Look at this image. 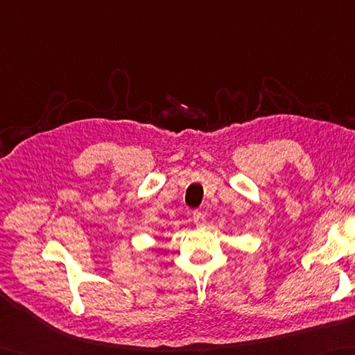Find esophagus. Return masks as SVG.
I'll list each match as a JSON object with an SVG mask.
<instances>
[{"label": "esophagus", "mask_w": 355, "mask_h": 355, "mask_svg": "<svg viewBox=\"0 0 355 355\" xmlns=\"http://www.w3.org/2000/svg\"><path fill=\"white\" fill-rule=\"evenodd\" d=\"M193 223L197 225H205V223H206L205 215L198 212V210H195V212H193Z\"/></svg>", "instance_id": "obj_1"}]
</instances>
